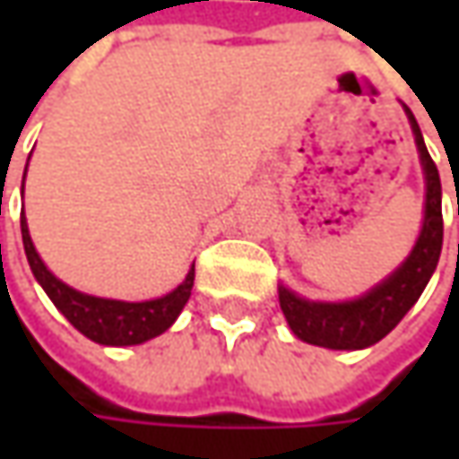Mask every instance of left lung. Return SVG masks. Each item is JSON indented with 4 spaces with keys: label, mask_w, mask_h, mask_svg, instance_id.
I'll use <instances>...</instances> for the list:
<instances>
[{
    "label": "left lung",
    "mask_w": 459,
    "mask_h": 459,
    "mask_svg": "<svg viewBox=\"0 0 459 459\" xmlns=\"http://www.w3.org/2000/svg\"><path fill=\"white\" fill-rule=\"evenodd\" d=\"M406 115L414 130L416 148L427 176V204H424V227L416 239L411 255L391 278L355 301L344 304H316L296 296L289 289H278V301L286 314L291 332L308 344L329 350H362L383 340L394 326L414 307L416 299L427 289L442 253V184L439 170L424 145L421 130L411 109Z\"/></svg>",
    "instance_id": "left-lung-1"
}]
</instances>
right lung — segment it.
<instances>
[{
    "label": "right lung",
    "mask_w": 459,
    "mask_h": 459,
    "mask_svg": "<svg viewBox=\"0 0 459 459\" xmlns=\"http://www.w3.org/2000/svg\"><path fill=\"white\" fill-rule=\"evenodd\" d=\"M20 227H22V245H25V255L32 268V275L50 296V301L61 308L63 316L76 326L81 334H86L94 342L115 344V347L148 342L152 337L163 334L168 326L176 322V316L181 314V308L186 307V301L191 296L194 268L188 271L186 281L176 291L160 296V299H152V301L130 304V301L86 296V293L65 286L45 268V263L35 253V245L27 232L25 214L20 217Z\"/></svg>",
    "instance_id": "right-lung-1"
}]
</instances>
